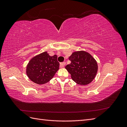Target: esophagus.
Returning a JSON list of instances; mask_svg holds the SVG:
<instances>
[{"mask_svg": "<svg viewBox=\"0 0 127 127\" xmlns=\"http://www.w3.org/2000/svg\"><path fill=\"white\" fill-rule=\"evenodd\" d=\"M65 64H66V63H65V62L61 63L60 64V68L64 67L65 66Z\"/></svg>", "mask_w": 127, "mask_h": 127, "instance_id": "obj_1", "label": "esophagus"}]
</instances>
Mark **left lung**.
Listing matches in <instances>:
<instances>
[{"mask_svg": "<svg viewBox=\"0 0 127 127\" xmlns=\"http://www.w3.org/2000/svg\"><path fill=\"white\" fill-rule=\"evenodd\" d=\"M71 63L66 69L74 81L80 85L91 83L96 75L98 66L96 61L89 53L84 51L73 52L69 58Z\"/></svg>", "mask_w": 127, "mask_h": 127, "instance_id": "1", "label": "left lung"}]
</instances>
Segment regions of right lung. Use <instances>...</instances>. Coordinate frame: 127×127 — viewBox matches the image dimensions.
<instances>
[{
  "label": "right lung",
  "mask_w": 127,
  "mask_h": 127,
  "mask_svg": "<svg viewBox=\"0 0 127 127\" xmlns=\"http://www.w3.org/2000/svg\"><path fill=\"white\" fill-rule=\"evenodd\" d=\"M59 63L57 56H50L47 51L35 56L26 66L28 77L36 84L42 85L49 82L59 70Z\"/></svg>",
  "instance_id": "add662e5"
}]
</instances>
